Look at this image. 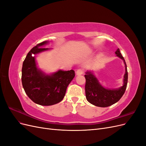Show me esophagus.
<instances>
[{
    "label": "esophagus",
    "mask_w": 146,
    "mask_h": 146,
    "mask_svg": "<svg viewBox=\"0 0 146 146\" xmlns=\"http://www.w3.org/2000/svg\"><path fill=\"white\" fill-rule=\"evenodd\" d=\"M83 74V69H78L76 71V75L77 76H80V75H82Z\"/></svg>",
    "instance_id": "obj_1"
}]
</instances>
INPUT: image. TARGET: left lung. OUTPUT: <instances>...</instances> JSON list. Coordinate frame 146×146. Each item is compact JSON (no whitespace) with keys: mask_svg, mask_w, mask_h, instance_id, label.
Segmentation results:
<instances>
[{"mask_svg":"<svg viewBox=\"0 0 146 146\" xmlns=\"http://www.w3.org/2000/svg\"><path fill=\"white\" fill-rule=\"evenodd\" d=\"M115 54L122 60L125 64V74L123 75L122 86L114 89L107 88L101 85L96 77L94 71L87 70L85 72L86 98L90 104L96 107H107L114 104L121 99L125 91L128 81L127 65L119 48L115 52Z\"/></svg>","mask_w":146,"mask_h":146,"instance_id":"left-lung-1","label":"left lung"}]
</instances>
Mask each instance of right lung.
Returning a JSON list of instances; mask_svg holds the SVG:
<instances>
[{
  "label": "right lung",
  "mask_w": 146,
  "mask_h": 146,
  "mask_svg": "<svg viewBox=\"0 0 146 146\" xmlns=\"http://www.w3.org/2000/svg\"><path fill=\"white\" fill-rule=\"evenodd\" d=\"M49 42H42L32 48L22 68V83L26 94L33 102L42 106L55 105L62 100L68 86L75 77L74 70L58 69L47 74L38 68L36 55L51 50L43 48Z\"/></svg>",
  "instance_id": "add662e5"
}]
</instances>
